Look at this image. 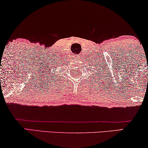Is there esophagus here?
<instances>
[{"instance_id":"obj_1","label":"esophagus","mask_w":148,"mask_h":148,"mask_svg":"<svg viewBox=\"0 0 148 148\" xmlns=\"http://www.w3.org/2000/svg\"><path fill=\"white\" fill-rule=\"evenodd\" d=\"M74 58L75 59V60H79V55H75L74 56Z\"/></svg>"}]
</instances>
